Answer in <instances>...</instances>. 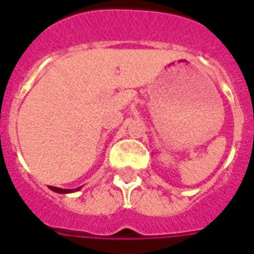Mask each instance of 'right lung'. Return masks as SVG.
<instances>
[{
	"mask_svg": "<svg viewBox=\"0 0 254 254\" xmlns=\"http://www.w3.org/2000/svg\"><path fill=\"white\" fill-rule=\"evenodd\" d=\"M50 189L53 191H57V193H67V191H71V189H61V188H56V187H50ZM77 189H80V188H77ZM75 189V190H77Z\"/></svg>",
	"mask_w": 254,
	"mask_h": 254,
	"instance_id": "obj_1",
	"label": "right lung"
}]
</instances>
